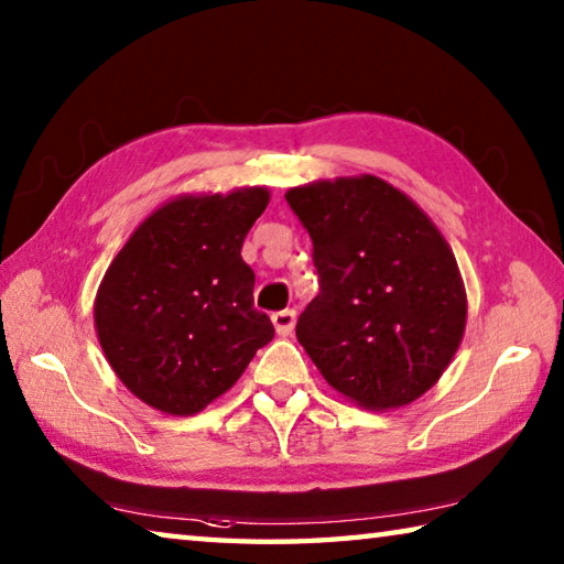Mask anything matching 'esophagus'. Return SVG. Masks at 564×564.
I'll return each instance as SVG.
<instances>
[{"instance_id": "34e87169", "label": "esophagus", "mask_w": 564, "mask_h": 564, "mask_svg": "<svg viewBox=\"0 0 564 564\" xmlns=\"http://www.w3.org/2000/svg\"><path fill=\"white\" fill-rule=\"evenodd\" d=\"M271 321H273V328H275V333H279V336H289V333L295 326V311H291V308L275 311Z\"/></svg>"}]
</instances>
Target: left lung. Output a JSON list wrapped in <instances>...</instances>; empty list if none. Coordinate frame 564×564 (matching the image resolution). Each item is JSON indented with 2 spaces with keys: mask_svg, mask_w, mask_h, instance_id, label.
Returning a JSON list of instances; mask_svg holds the SVG:
<instances>
[{
  "mask_svg": "<svg viewBox=\"0 0 564 564\" xmlns=\"http://www.w3.org/2000/svg\"><path fill=\"white\" fill-rule=\"evenodd\" d=\"M313 241L321 291L295 336L338 393L370 410L413 403L463 340L455 256L405 194L376 176L285 194Z\"/></svg>",
  "mask_w": 564,
  "mask_h": 564,
  "instance_id": "8db88e82",
  "label": "left lung"
}]
</instances>
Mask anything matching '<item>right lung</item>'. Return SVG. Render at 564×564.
<instances>
[{"instance_id":"1","label":"right lung","mask_w":564,"mask_h":564,"mask_svg":"<svg viewBox=\"0 0 564 564\" xmlns=\"http://www.w3.org/2000/svg\"><path fill=\"white\" fill-rule=\"evenodd\" d=\"M265 188L184 196L141 224L104 273L94 323L113 373L169 415H194L231 388L273 323L253 308L241 246Z\"/></svg>"}]
</instances>
